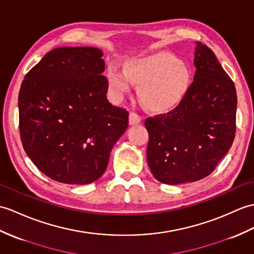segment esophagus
<instances>
[{"label":"esophagus","instance_id":"1","mask_svg":"<svg viewBox=\"0 0 254 254\" xmlns=\"http://www.w3.org/2000/svg\"><path fill=\"white\" fill-rule=\"evenodd\" d=\"M128 120H129V125H132V126H133V125H137V123L140 122L141 117H140L139 114L134 113V111H132V113L129 114Z\"/></svg>","mask_w":254,"mask_h":254}]
</instances>
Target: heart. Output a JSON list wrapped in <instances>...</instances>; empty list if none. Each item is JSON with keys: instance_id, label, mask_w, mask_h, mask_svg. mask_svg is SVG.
<instances>
[{"instance_id": "b5f03b06", "label": "heart", "mask_w": 254, "mask_h": 254, "mask_svg": "<svg viewBox=\"0 0 254 254\" xmlns=\"http://www.w3.org/2000/svg\"><path fill=\"white\" fill-rule=\"evenodd\" d=\"M110 87L122 96L131 90V81L139 85L141 102L152 110H168L178 105L190 84L187 64L167 53L133 61L127 71L115 64L108 70Z\"/></svg>"}]
</instances>
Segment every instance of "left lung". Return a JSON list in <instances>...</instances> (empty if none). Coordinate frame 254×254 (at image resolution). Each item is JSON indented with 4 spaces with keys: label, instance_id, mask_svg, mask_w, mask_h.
<instances>
[{
    "label": "left lung",
    "instance_id": "1",
    "mask_svg": "<svg viewBox=\"0 0 254 254\" xmlns=\"http://www.w3.org/2000/svg\"><path fill=\"white\" fill-rule=\"evenodd\" d=\"M193 81L180 104L148 117L147 161L155 178L178 185L213 172L236 134L237 94L213 51L197 42Z\"/></svg>",
    "mask_w": 254,
    "mask_h": 254
}]
</instances>
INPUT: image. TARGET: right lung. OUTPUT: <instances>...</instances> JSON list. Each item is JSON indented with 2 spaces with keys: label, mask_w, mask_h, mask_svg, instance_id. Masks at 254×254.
Listing matches in <instances>:
<instances>
[{
  "label": "right lung",
  "mask_w": 254,
  "mask_h": 254,
  "mask_svg": "<svg viewBox=\"0 0 254 254\" xmlns=\"http://www.w3.org/2000/svg\"><path fill=\"white\" fill-rule=\"evenodd\" d=\"M100 50L58 47L23 79L18 96L22 147L50 179L85 185L102 176L127 131V109L111 105Z\"/></svg>",
  "instance_id": "obj_1"
}]
</instances>
